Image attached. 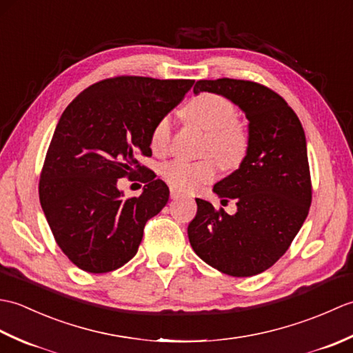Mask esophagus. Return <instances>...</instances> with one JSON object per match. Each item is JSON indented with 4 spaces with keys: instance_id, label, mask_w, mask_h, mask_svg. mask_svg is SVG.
I'll return each instance as SVG.
<instances>
[{
    "instance_id": "1",
    "label": "esophagus",
    "mask_w": 353,
    "mask_h": 353,
    "mask_svg": "<svg viewBox=\"0 0 353 353\" xmlns=\"http://www.w3.org/2000/svg\"><path fill=\"white\" fill-rule=\"evenodd\" d=\"M181 196H182L181 191H177V190H174V188L170 190V197H171V199H179Z\"/></svg>"
}]
</instances>
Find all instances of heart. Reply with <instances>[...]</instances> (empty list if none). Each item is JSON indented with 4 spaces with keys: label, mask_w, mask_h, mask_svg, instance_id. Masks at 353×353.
I'll return each mask as SVG.
<instances>
[{
    "label": "heart",
    "mask_w": 353,
    "mask_h": 353,
    "mask_svg": "<svg viewBox=\"0 0 353 353\" xmlns=\"http://www.w3.org/2000/svg\"><path fill=\"white\" fill-rule=\"evenodd\" d=\"M185 114L194 124L208 132L203 154L199 161L174 159L161 168V176L171 188L197 191L212 182L223 168L234 170L243 163L249 153V132L236 119V106L228 97L201 92L188 103ZM172 124L170 117H162L150 134V147L154 153H167L171 145Z\"/></svg>",
    "instance_id": "b5f03b06"
}]
</instances>
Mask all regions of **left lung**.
Instances as JSON below:
<instances>
[{
    "label": "left lung",
    "instance_id": "obj_1",
    "mask_svg": "<svg viewBox=\"0 0 353 353\" xmlns=\"http://www.w3.org/2000/svg\"><path fill=\"white\" fill-rule=\"evenodd\" d=\"M201 91L228 97L243 109L250 145L239 168L214 186L220 199L236 201V214L196 199L190 243L224 274H259L288 250L310 212L312 185L303 127L279 94L256 81L199 80L194 92Z\"/></svg>",
    "mask_w": 353,
    "mask_h": 353
}]
</instances>
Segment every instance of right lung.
I'll use <instances>...</instances> for the list:
<instances>
[{
  "label": "right lung",
  "mask_w": 353,
  "mask_h": 353,
  "mask_svg": "<svg viewBox=\"0 0 353 353\" xmlns=\"http://www.w3.org/2000/svg\"><path fill=\"white\" fill-rule=\"evenodd\" d=\"M192 85L118 76L91 85L63 110L43 161L39 200L52 236L74 265L109 273L137 254L145 223L170 197L168 186L138 156L152 154L153 127ZM139 174L146 175L145 191L123 199L117 179Z\"/></svg>",
  "instance_id": "obj_1"
}]
</instances>
